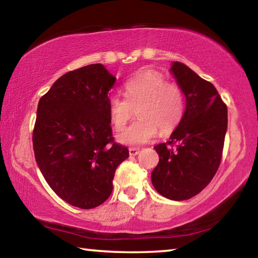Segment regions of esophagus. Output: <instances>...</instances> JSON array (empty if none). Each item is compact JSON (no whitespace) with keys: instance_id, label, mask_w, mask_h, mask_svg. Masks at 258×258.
I'll return each instance as SVG.
<instances>
[{"instance_id":"1","label":"esophagus","mask_w":258,"mask_h":258,"mask_svg":"<svg viewBox=\"0 0 258 258\" xmlns=\"http://www.w3.org/2000/svg\"><path fill=\"white\" fill-rule=\"evenodd\" d=\"M128 152H130V156H137V155H139L140 149L139 148H130Z\"/></svg>"}]
</instances>
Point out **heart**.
I'll use <instances>...</instances> for the list:
<instances>
[{
	"label": "heart",
	"instance_id": "1",
	"mask_svg": "<svg viewBox=\"0 0 258 258\" xmlns=\"http://www.w3.org/2000/svg\"><path fill=\"white\" fill-rule=\"evenodd\" d=\"M125 98L112 94L108 99V115L113 128L119 131L132 118H139L117 135L126 146H141L154 139L158 128L169 133L180 123L185 110L183 91L154 69H140L124 84Z\"/></svg>",
	"mask_w": 258,
	"mask_h": 258
}]
</instances>
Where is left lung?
Returning a JSON list of instances; mask_svg holds the SVG:
<instances>
[{
  "instance_id": "1",
  "label": "left lung",
  "mask_w": 258,
  "mask_h": 258,
  "mask_svg": "<svg viewBox=\"0 0 258 258\" xmlns=\"http://www.w3.org/2000/svg\"><path fill=\"white\" fill-rule=\"evenodd\" d=\"M171 73L185 95V111L169 141L155 146L159 163L151 173L155 189L171 200H186L206 187L223 154L228 108L211 82L182 62Z\"/></svg>"
}]
</instances>
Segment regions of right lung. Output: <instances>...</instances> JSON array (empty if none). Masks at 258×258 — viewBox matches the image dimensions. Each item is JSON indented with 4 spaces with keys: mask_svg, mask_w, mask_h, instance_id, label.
I'll use <instances>...</instances> for the list:
<instances>
[{
    "mask_svg": "<svg viewBox=\"0 0 258 258\" xmlns=\"http://www.w3.org/2000/svg\"><path fill=\"white\" fill-rule=\"evenodd\" d=\"M116 82L101 63L68 72L40 99L33 131L36 163L50 187L82 209L109 198L128 149L113 141L108 93Z\"/></svg>",
    "mask_w": 258,
    "mask_h": 258,
    "instance_id": "right-lung-1",
    "label": "right lung"
}]
</instances>
